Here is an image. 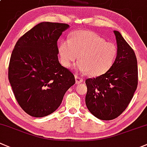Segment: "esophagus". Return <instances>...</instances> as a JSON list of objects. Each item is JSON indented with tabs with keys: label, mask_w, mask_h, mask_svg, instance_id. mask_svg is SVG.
I'll return each instance as SVG.
<instances>
[{
	"label": "esophagus",
	"mask_w": 147,
	"mask_h": 147,
	"mask_svg": "<svg viewBox=\"0 0 147 147\" xmlns=\"http://www.w3.org/2000/svg\"><path fill=\"white\" fill-rule=\"evenodd\" d=\"M75 79H76V84H81V83H83V81H84V79H83L82 78H81L80 76H76Z\"/></svg>",
	"instance_id": "34e87169"
}]
</instances>
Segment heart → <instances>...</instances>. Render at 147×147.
Here are the masks:
<instances>
[{
    "label": "heart",
    "instance_id": "heart-1",
    "mask_svg": "<svg viewBox=\"0 0 147 147\" xmlns=\"http://www.w3.org/2000/svg\"><path fill=\"white\" fill-rule=\"evenodd\" d=\"M78 54V70L97 77L111 69L117 58V48L93 32L80 30L72 33L69 39L61 41L59 45L60 61L65 67L70 68Z\"/></svg>",
    "mask_w": 147,
    "mask_h": 147
}]
</instances>
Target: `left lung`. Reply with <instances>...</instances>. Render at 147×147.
Listing matches in <instances>:
<instances>
[{
    "instance_id": "1",
    "label": "left lung",
    "mask_w": 147,
    "mask_h": 147,
    "mask_svg": "<svg viewBox=\"0 0 147 147\" xmlns=\"http://www.w3.org/2000/svg\"><path fill=\"white\" fill-rule=\"evenodd\" d=\"M117 55L105 74L86 80V104L97 118L111 120L120 115L133 98L138 84V68L134 51L118 31H114Z\"/></svg>"
}]
</instances>
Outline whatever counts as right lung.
Returning <instances> with one entry per match:
<instances>
[{"label": "right lung", "mask_w": 147, "mask_h": 147, "mask_svg": "<svg viewBox=\"0 0 147 147\" xmlns=\"http://www.w3.org/2000/svg\"><path fill=\"white\" fill-rule=\"evenodd\" d=\"M67 24L42 22L18 40L10 57L8 79L21 108L34 117L54 113L75 84L60 64L57 41Z\"/></svg>", "instance_id": "right-lung-1"}]
</instances>
